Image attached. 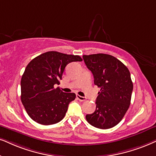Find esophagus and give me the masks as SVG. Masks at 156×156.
Segmentation results:
<instances>
[{"label": "esophagus", "mask_w": 156, "mask_h": 156, "mask_svg": "<svg viewBox=\"0 0 156 156\" xmlns=\"http://www.w3.org/2000/svg\"><path fill=\"white\" fill-rule=\"evenodd\" d=\"M76 97L80 101H86V97H84V96H80V95H77Z\"/></svg>", "instance_id": "1"}]
</instances>
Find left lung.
I'll return each mask as SVG.
<instances>
[{
	"mask_svg": "<svg viewBox=\"0 0 156 156\" xmlns=\"http://www.w3.org/2000/svg\"><path fill=\"white\" fill-rule=\"evenodd\" d=\"M91 71L94 84L100 88L95 112L86 116L90 125L99 129H109L117 125L130 105L133 84L130 73L121 61L106 54L83 56Z\"/></svg>",
	"mask_w": 156,
	"mask_h": 156,
	"instance_id": "obj_1",
	"label": "left lung"
}]
</instances>
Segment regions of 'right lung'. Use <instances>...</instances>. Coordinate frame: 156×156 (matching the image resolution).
Masks as SVG:
<instances>
[{"label": "right lung", "mask_w": 156, "mask_h": 156, "mask_svg": "<svg viewBox=\"0 0 156 156\" xmlns=\"http://www.w3.org/2000/svg\"><path fill=\"white\" fill-rule=\"evenodd\" d=\"M77 61H82L78 55L50 51L27 65L21 80V100L34 121L50 125L63 119L76 94L62 92L55 85L60 84L67 65Z\"/></svg>", "instance_id": "obj_1"}]
</instances>
